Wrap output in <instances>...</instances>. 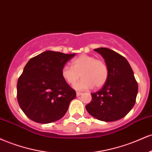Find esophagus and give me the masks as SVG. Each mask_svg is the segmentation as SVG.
Instances as JSON below:
<instances>
[{
  "label": "esophagus",
  "instance_id": "34e87169",
  "mask_svg": "<svg viewBox=\"0 0 152 152\" xmlns=\"http://www.w3.org/2000/svg\"><path fill=\"white\" fill-rule=\"evenodd\" d=\"M81 94H82V92H76L77 97H78V96L81 95Z\"/></svg>",
  "mask_w": 152,
  "mask_h": 152
}]
</instances>
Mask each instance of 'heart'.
<instances>
[{"label": "heart", "instance_id": "heart-1", "mask_svg": "<svg viewBox=\"0 0 152 152\" xmlns=\"http://www.w3.org/2000/svg\"><path fill=\"white\" fill-rule=\"evenodd\" d=\"M72 67L65 65L61 75L67 84L73 85L81 76L80 82L75 85L77 90H87L94 87L100 88L106 84L109 77V67L105 61L93 56L81 55L71 62Z\"/></svg>", "mask_w": 152, "mask_h": 152}]
</instances>
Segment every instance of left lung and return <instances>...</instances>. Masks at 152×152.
Here are the masks:
<instances>
[{"mask_svg":"<svg viewBox=\"0 0 152 152\" xmlns=\"http://www.w3.org/2000/svg\"><path fill=\"white\" fill-rule=\"evenodd\" d=\"M109 67L107 81L102 89L91 93L92 100L85 106L92 117L104 122L123 118L136 102L138 84L124 57L106 48L94 49Z\"/></svg>","mask_w":152,"mask_h":152,"instance_id":"1","label":"left lung"}]
</instances>
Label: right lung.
I'll return each instance as SVG.
<instances>
[{
  "instance_id": "obj_1",
  "label": "right lung",
  "mask_w": 152,
  "mask_h": 152,
  "mask_svg": "<svg viewBox=\"0 0 152 152\" xmlns=\"http://www.w3.org/2000/svg\"><path fill=\"white\" fill-rule=\"evenodd\" d=\"M75 54L45 51L32 58L17 83V99L28 118L48 124L61 119L76 92L61 75L66 62Z\"/></svg>"
}]
</instances>
